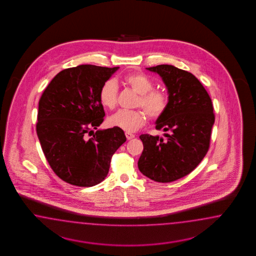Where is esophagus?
Instances as JSON below:
<instances>
[{"label":"esophagus","mask_w":256,"mask_h":256,"mask_svg":"<svg viewBox=\"0 0 256 256\" xmlns=\"http://www.w3.org/2000/svg\"><path fill=\"white\" fill-rule=\"evenodd\" d=\"M126 137L128 140H132L135 137V135L132 134L130 132H126Z\"/></svg>","instance_id":"1"}]
</instances>
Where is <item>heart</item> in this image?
<instances>
[{
  "label": "heart",
  "mask_w": 256,
  "mask_h": 256,
  "mask_svg": "<svg viewBox=\"0 0 256 256\" xmlns=\"http://www.w3.org/2000/svg\"><path fill=\"white\" fill-rule=\"evenodd\" d=\"M123 82L133 91L139 94L138 105L142 106L152 117L162 114L168 106V96L160 90H153L154 82L144 73H130L123 78ZM118 87L116 82L108 80L101 86L100 100L105 108H114L116 106ZM148 114L142 110H120L108 117L110 126L118 128L126 132H135L146 124Z\"/></svg>",
  "instance_id": "obj_1"
}]
</instances>
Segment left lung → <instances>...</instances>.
<instances>
[{
    "label": "left lung",
    "instance_id": "8db88e82",
    "mask_svg": "<svg viewBox=\"0 0 256 256\" xmlns=\"http://www.w3.org/2000/svg\"><path fill=\"white\" fill-rule=\"evenodd\" d=\"M146 70L162 78L168 93V106L156 120L164 137L142 134L144 150L138 162L144 176L168 183L184 178L198 166L210 148L215 122L210 94L192 73L170 64Z\"/></svg>",
    "mask_w": 256,
    "mask_h": 256
}]
</instances>
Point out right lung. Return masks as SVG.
<instances>
[{
    "mask_svg": "<svg viewBox=\"0 0 256 256\" xmlns=\"http://www.w3.org/2000/svg\"><path fill=\"white\" fill-rule=\"evenodd\" d=\"M118 70L82 64L62 70L41 96L36 124L41 148L55 174L71 185L102 182L112 156L126 140L118 128L98 130L105 116L101 86Z\"/></svg>",
    "mask_w": 256,
    "mask_h": 256,
    "instance_id": "obj_1",
    "label": "right lung"
}]
</instances>
